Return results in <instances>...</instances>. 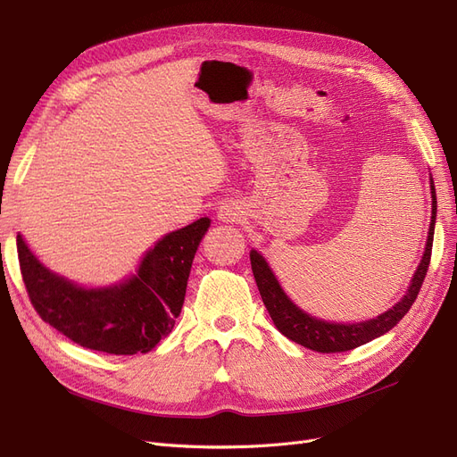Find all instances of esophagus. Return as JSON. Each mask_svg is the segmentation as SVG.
<instances>
[{"label":"esophagus","instance_id":"34e87169","mask_svg":"<svg viewBox=\"0 0 457 457\" xmlns=\"http://www.w3.org/2000/svg\"><path fill=\"white\" fill-rule=\"evenodd\" d=\"M241 216H243V209L235 201H226L218 207V220H220V222H228V224L237 222V220H241Z\"/></svg>","mask_w":457,"mask_h":457}]
</instances>
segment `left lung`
<instances>
[{
  "label": "left lung",
  "mask_w": 457,
  "mask_h": 457,
  "mask_svg": "<svg viewBox=\"0 0 457 457\" xmlns=\"http://www.w3.org/2000/svg\"><path fill=\"white\" fill-rule=\"evenodd\" d=\"M429 186H431V222L428 231V241L424 248V256H421L416 271L411 278L409 290L397 301L392 309L386 312L361 320V322H328V320L316 318L297 307L290 299V295L284 292L282 284L278 282L275 271L265 260L260 250H250V263L252 273H254L260 295L263 299V305L275 322L277 329L288 337L290 341L305 346L314 352L331 353V352H346L352 348H358L369 341L377 339V337L384 335L395 328L403 316L409 312L412 307L414 299L418 297V292L421 288V282L426 278L429 260H431V248H433V233H435V220H436V194L433 177L429 173Z\"/></svg>",
  "instance_id": "8db88e82"
}]
</instances>
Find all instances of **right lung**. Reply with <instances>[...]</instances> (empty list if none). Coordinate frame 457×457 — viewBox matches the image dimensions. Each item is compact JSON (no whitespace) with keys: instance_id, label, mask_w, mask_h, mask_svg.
<instances>
[{"instance_id":"1","label":"right lung","mask_w":457,"mask_h":457,"mask_svg":"<svg viewBox=\"0 0 457 457\" xmlns=\"http://www.w3.org/2000/svg\"><path fill=\"white\" fill-rule=\"evenodd\" d=\"M211 218L165 233L137 269L109 286H82L48 269L16 235L31 305L46 324L82 348L133 356L154 348L180 314L192 262Z\"/></svg>"}]
</instances>
